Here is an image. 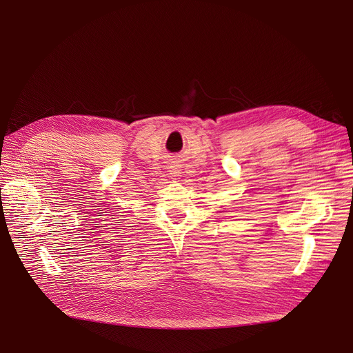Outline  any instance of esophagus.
<instances>
[{
	"instance_id": "esophagus-1",
	"label": "esophagus",
	"mask_w": 353,
	"mask_h": 353,
	"mask_svg": "<svg viewBox=\"0 0 353 353\" xmlns=\"http://www.w3.org/2000/svg\"><path fill=\"white\" fill-rule=\"evenodd\" d=\"M180 169H179V167L177 165H170L169 167V174L172 176V177H177V176H180Z\"/></svg>"
}]
</instances>
